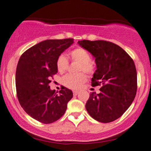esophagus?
<instances>
[{"mask_svg": "<svg viewBox=\"0 0 151 151\" xmlns=\"http://www.w3.org/2000/svg\"><path fill=\"white\" fill-rule=\"evenodd\" d=\"M78 93H79L78 91H73V94H74V96H77Z\"/></svg>", "mask_w": 151, "mask_h": 151, "instance_id": "esophagus-1", "label": "esophagus"}]
</instances>
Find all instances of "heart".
I'll return each mask as SVG.
<instances>
[{"label": "heart", "instance_id": "1", "mask_svg": "<svg viewBox=\"0 0 151 151\" xmlns=\"http://www.w3.org/2000/svg\"><path fill=\"white\" fill-rule=\"evenodd\" d=\"M71 58L73 61L80 63L78 66L79 71H85L88 74H92L95 71L96 66L91 60V56L86 50L82 47H78L70 52ZM58 71L63 73L66 71L68 66V60L64 55H60L57 59ZM87 77L83 72L77 74H68L62 79V83L66 88L70 89H77L86 81Z\"/></svg>", "mask_w": 151, "mask_h": 151}]
</instances>
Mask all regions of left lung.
Listing matches in <instances>:
<instances>
[{"label":"left lung","instance_id":"1","mask_svg":"<svg viewBox=\"0 0 151 151\" xmlns=\"http://www.w3.org/2000/svg\"><path fill=\"white\" fill-rule=\"evenodd\" d=\"M77 43L95 58L97 69L91 85L102 86L100 93L90 95L85 108L99 122L115 121L127 110L136 96L137 79L134 60L112 42L82 40Z\"/></svg>","mask_w":151,"mask_h":151}]
</instances>
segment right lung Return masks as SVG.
Listing matches in <instances>:
<instances>
[{"label":"right lung","instance_id":"right-lung-1","mask_svg":"<svg viewBox=\"0 0 151 151\" xmlns=\"http://www.w3.org/2000/svg\"><path fill=\"white\" fill-rule=\"evenodd\" d=\"M73 43V39L45 40L19 58L15 77L17 96L25 112L39 122L47 124L60 119L73 97L72 91L65 87L57 94L50 86V79L58 72V58Z\"/></svg>","mask_w":151,"mask_h":151}]
</instances>
